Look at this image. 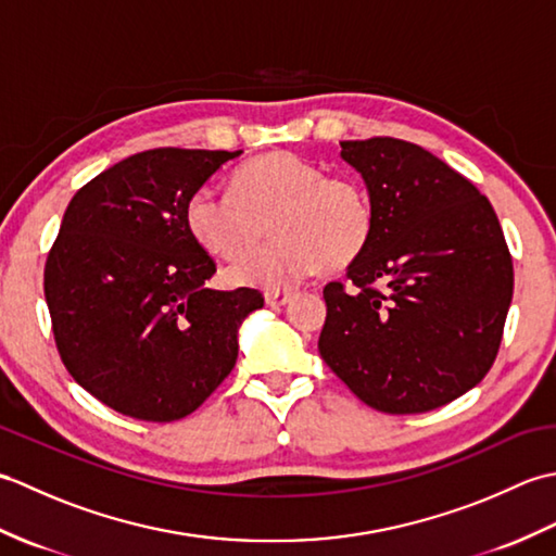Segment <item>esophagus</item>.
Listing matches in <instances>:
<instances>
[{"label":"esophagus","mask_w":556,"mask_h":556,"mask_svg":"<svg viewBox=\"0 0 556 556\" xmlns=\"http://www.w3.org/2000/svg\"><path fill=\"white\" fill-rule=\"evenodd\" d=\"M293 296L291 289H267L265 291V303L271 308H279V305H287Z\"/></svg>","instance_id":"1"}]
</instances>
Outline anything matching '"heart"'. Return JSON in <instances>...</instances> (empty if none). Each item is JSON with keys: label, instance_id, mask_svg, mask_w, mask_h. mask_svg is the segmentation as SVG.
Here are the masks:
<instances>
[{"label": "heart", "instance_id": "b5f03b06", "mask_svg": "<svg viewBox=\"0 0 556 556\" xmlns=\"http://www.w3.org/2000/svg\"><path fill=\"white\" fill-rule=\"evenodd\" d=\"M186 229L198 245L219 257L233 285L287 289L320 267L356 263L375 233L368 188L349 174H327L320 164L287 150L253 157L233 172L231 191L205 184L184 207ZM273 222L278 236L248 252Z\"/></svg>", "mask_w": 556, "mask_h": 556}]
</instances>
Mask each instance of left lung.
<instances>
[{"label": "left lung", "mask_w": 556, "mask_h": 556, "mask_svg": "<svg viewBox=\"0 0 556 556\" xmlns=\"http://www.w3.org/2000/svg\"><path fill=\"white\" fill-rule=\"evenodd\" d=\"M375 207V233L325 287L323 361L365 404L425 413L492 368L514 296V265L490 200L420 146L341 140Z\"/></svg>", "instance_id": "8db88e82"}]
</instances>
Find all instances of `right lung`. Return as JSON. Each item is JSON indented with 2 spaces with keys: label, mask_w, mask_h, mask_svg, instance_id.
<instances>
[{
  "label": "right lung",
  "mask_w": 556,
  "mask_h": 556,
  "mask_svg": "<svg viewBox=\"0 0 556 556\" xmlns=\"http://www.w3.org/2000/svg\"><path fill=\"white\" fill-rule=\"evenodd\" d=\"M241 150L157 148L116 162L71 198L47 255L45 299L71 377L138 420L186 418L239 356L257 289L217 291V265L184 207Z\"/></svg>",
  "instance_id": "add662e5"
}]
</instances>
